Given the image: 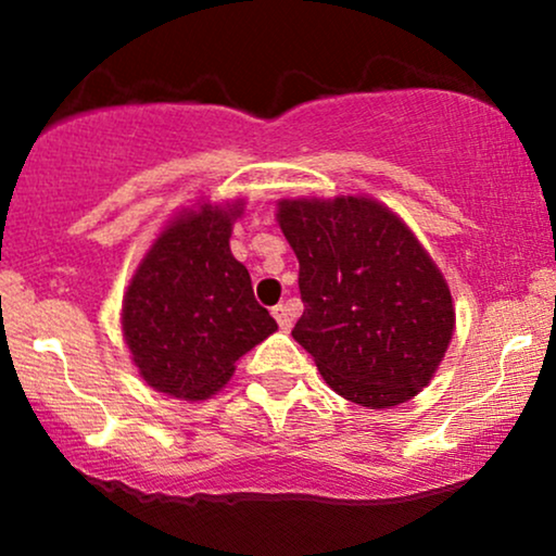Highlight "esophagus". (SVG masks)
I'll list each match as a JSON object with an SVG mask.
<instances>
[{
    "instance_id": "1",
    "label": "esophagus",
    "mask_w": 556,
    "mask_h": 556,
    "mask_svg": "<svg viewBox=\"0 0 556 556\" xmlns=\"http://www.w3.org/2000/svg\"><path fill=\"white\" fill-rule=\"evenodd\" d=\"M274 318H277V324H279V329H290L292 327V314H290V308H287L285 303H279V305H274Z\"/></svg>"
}]
</instances>
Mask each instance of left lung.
Returning a JSON list of instances; mask_svg holds the SVG:
<instances>
[{
  "label": "left lung",
  "instance_id": "obj_1",
  "mask_svg": "<svg viewBox=\"0 0 556 556\" xmlns=\"http://www.w3.org/2000/svg\"><path fill=\"white\" fill-rule=\"evenodd\" d=\"M277 219L305 305L292 337L324 381L371 410L416 397L455 329L450 287L416 235L363 195L282 201Z\"/></svg>",
  "mask_w": 556,
  "mask_h": 556
}]
</instances>
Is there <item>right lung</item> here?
I'll return each mask as SVG.
<instances>
[{"mask_svg": "<svg viewBox=\"0 0 556 556\" xmlns=\"http://www.w3.org/2000/svg\"><path fill=\"white\" fill-rule=\"evenodd\" d=\"M240 203H212L167 225L140 261L123 300V334L149 387L206 400L235 363L277 329L253 298L251 274L229 251Z\"/></svg>", "mask_w": 556, "mask_h": 556, "instance_id": "obj_1", "label": "right lung"}]
</instances>
